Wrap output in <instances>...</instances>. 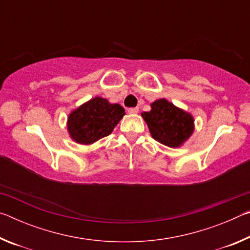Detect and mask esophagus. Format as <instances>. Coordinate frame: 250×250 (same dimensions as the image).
Segmentation results:
<instances>
[{"label": "esophagus", "mask_w": 250, "mask_h": 250, "mask_svg": "<svg viewBox=\"0 0 250 250\" xmlns=\"http://www.w3.org/2000/svg\"><path fill=\"white\" fill-rule=\"evenodd\" d=\"M128 112L130 113V115H135V113L139 112V108H129Z\"/></svg>", "instance_id": "34e87169"}]
</instances>
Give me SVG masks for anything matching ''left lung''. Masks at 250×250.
<instances>
[{"label": "left lung", "mask_w": 250, "mask_h": 250, "mask_svg": "<svg viewBox=\"0 0 250 250\" xmlns=\"http://www.w3.org/2000/svg\"><path fill=\"white\" fill-rule=\"evenodd\" d=\"M151 110L141 116L147 125L152 138L168 147H180L194 132L191 113L176 107L166 98L152 103Z\"/></svg>", "instance_id": "obj_1"}]
</instances>
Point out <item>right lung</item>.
<instances>
[{"label":"right lung","instance_id":"obj_1","mask_svg":"<svg viewBox=\"0 0 250 250\" xmlns=\"http://www.w3.org/2000/svg\"><path fill=\"white\" fill-rule=\"evenodd\" d=\"M125 115L119 104L95 97L69 113L67 131L76 143L89 146L111 133Z\"/></svg>","mask_w":250,"mask_h":250}]
</instances>
